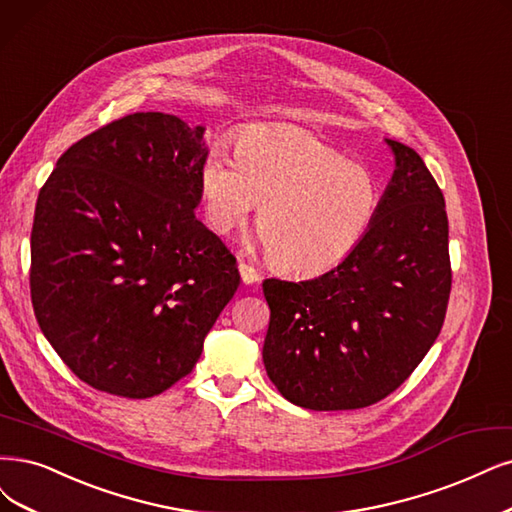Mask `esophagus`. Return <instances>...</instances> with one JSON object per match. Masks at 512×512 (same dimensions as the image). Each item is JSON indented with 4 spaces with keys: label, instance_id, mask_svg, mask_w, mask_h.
<instances>
[{
    "label": "esophagus",
    "instance_id": "esophagus-1",
    "mask_svg": "<svg viewBox=\"0 0 512 512\" xmlns=\"http://www.w3.org/2000/svg\"><path fill=\"white\" fill-rule=\"evenodd\" d=\"M238 272L242 276L244 285H253V282H259V278H261L259 270H255L253 266H249V263H244V261H238Z\"/></svg>",
    "mask_w": 512,
    "mask_h": 512
}]
</instances>
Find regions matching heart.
I'll use <instances>...</instances> for the list:
<instances>
[{
	"mask_svg": "<svg viewBox=\"0 0 512 512\" xmlns=\"http://www.w3.org/2000/svg\"><path fill=\"white\" fill-rule=\"evenodd\" d=\"M198 187L206 221L219 234L242 225L259 204L257 225L272 261L301 276L342 263L363 242L380 206L369 168L291 126L244 132L236 160L211 151Z\"/></svg>",
	"mask_w": 512,
	"mask_h": 512,
	"instance_id": "b5f03b06",
	"label": "heart"
}]
</instances>
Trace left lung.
I'll return each mask as SVG.
<instances>
[{
	"instance_id": "1",
	"label": "left lung",
	"mask_w": 512,
	"mask_h": 512,
	"mask_svg": "<svg viewBox=\"0 0 512 512\" xmlns=\"http://www.w3.org/2000/svg\"><path fill=\"white\" fill-rule=\"evenodd\" d=\"M396 168L367 236L310 280H263V365L314 411L361 409L399 388L439 337L451 291L445 198L415 149L386 139Z\"/></svg>"
}]
</instances>
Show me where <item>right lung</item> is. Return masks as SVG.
Masks as SVG:
<instances>
[{
  "label": "right lung",
  "mask_w": 512,
  "mask_h": 512,
  "mask_svg": "<svg viewBox=\"0 0 512 512\" xmlns=\"http://www.w3.org/2000/svg\"><path fill=\"white\" fill-rule=\"evenodd\" d=\"M204 126L132 113L73 143L31 230L35 318L88 386L149 399L194 369L240 285L236 257L196 219Z\"/></svg>",
  "instance_id": "1"
}]
</instances>
